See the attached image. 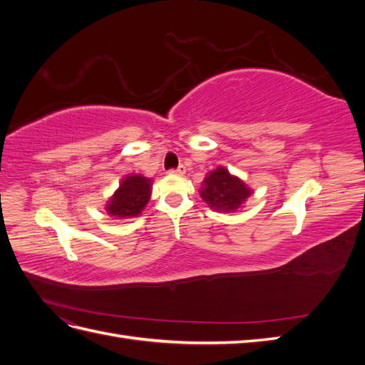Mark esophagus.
<instances>
[{"label":"esophagus","instance_id":"1","mask_svg":"<svg viewBox=\"0 0 365 365\" xmlns=\"http://www.w3.org/2000/svg\"><path fill=\"white\" fill-rule=\"evenodd\" d=\"M169 173H172V175H184L185 173V168H184V165H178V168H176V169H170Z\"/></svg>","mask_w":365,"mask_h":365}]
</instances>
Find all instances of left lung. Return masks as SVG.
I'll use <instances>...</instances> for the list:
<instances>
[{"instance_id":"1","label":"left lung","mask_w":365,"mask_h":365,"mask_svg":"<svg viewBox=\"0 0 365 365\" xmlns=\"http://www.w3.org/2000/svg\"><path fill=\"white\" fill-rule=\"evenodd\" d=\"M251 190L236 176L224 168L210 172L204 180L201 197L210 208L217 212H235L247 201Z\"/></svg>"}]
</instances>
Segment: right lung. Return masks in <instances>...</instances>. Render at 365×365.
<instances>
[{"label":"right lung","instance_id":"obj_1","mask_svg":"<svg viewBox=\"0 0 365 365\" xmlns=\"http://www.w3.org/2000/svg\"><path fill=\"white\" fill-rule=\"evenodd\" d=\"M150 197V180L141 175H129L120 184L118 190L108 202V213L120 217L129 219L135 217L146 207Z\"/></svg>","mask_w":365,"mask_h":365}]
</instances>
